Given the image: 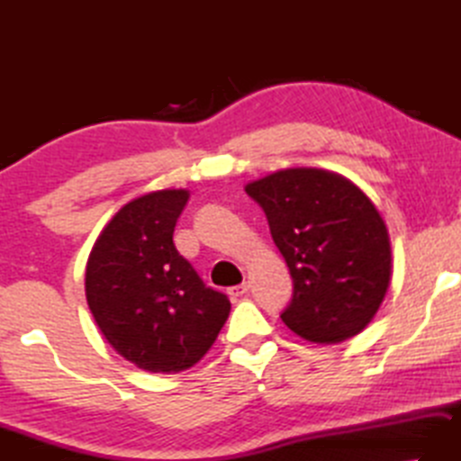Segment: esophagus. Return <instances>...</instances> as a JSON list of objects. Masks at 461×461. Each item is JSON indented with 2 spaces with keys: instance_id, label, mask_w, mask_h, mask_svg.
Masks as SVG:
<instances>
[{
  "instance_id": "esophagus-1",
  "label": "esophagus",
  "mask_w": 461,
  "mask_h": 461,
  "mask_svg": "<svg viewBox=\"0 0 461 461\" xmlns=\"http://www.w3.org/2000/svg\"><path fill=\"white\" fill-rule=\"evenodd\" d=\"M248 284L244 282V284H238V286H231V288H228V294L231 296V298H240V296H244V294H248Z\"/></svg>"
}]
</instances>
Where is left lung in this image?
Segmentation results:
<instances>
[{"label": "left lung", "mask_w": 461, "mask_h": 461, "mask_svg": "<svg viewBox=\"0 0 461 461\" xmlns=\"http://www.w3.org/2000/svg\"><path fill=\"white\" fill-rule=\"evenodd\" d=\"M294 294L280 318L312 342H340L371 322L391 280L383 217L361 189L321 169L278 171L249 183Z\"/></svg>", "instance_id": "left-lung-1"}]
</instances>
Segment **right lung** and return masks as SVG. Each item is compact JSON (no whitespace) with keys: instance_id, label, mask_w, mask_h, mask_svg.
Returning a JSON list of instances; mask_svg holds the SVG:
<instances>
[{"instance_id":"obj_1","label":"right lung","mask_w":461,"mask_h":461,"mask_svg":"<svg viewBox=\"0 0 461 461\" xmlns=\"http://www.w3.org/2000/svg\"><path fill=\"white\" fill-rule=\"evenodd\" d=\"M187 199V191L167 189L127 203L86 264V300L98 329L116 353L150 373L194 366L231 308L173 244Z\"/></svg>"}]
</instances>
